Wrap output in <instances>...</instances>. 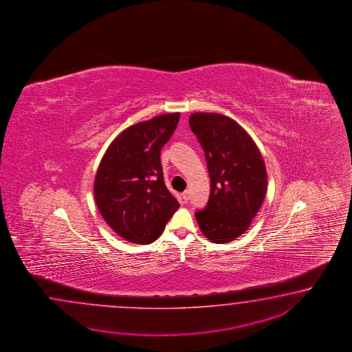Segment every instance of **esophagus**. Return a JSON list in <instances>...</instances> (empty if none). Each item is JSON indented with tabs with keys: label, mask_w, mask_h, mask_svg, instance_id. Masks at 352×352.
I'll list each match as a JSON object with an SVG mask.
<instances>
[{
	"label": "esophagus",
	"mask_w": 352,
	"mask_h": 352,
	"mask_svg": "<svg viewBox=\"0 0 352 352\" xmlns=\"http://www.w3.org/2000/svg\"><path fill=\"white\" fill-rule=\"evenodd\" d=\"M181 197H182V200H184V202L188 201V199H190V195H188V191H185V192H182V194H181Z\"/></svg>",
	"instance_id": "obj_1"
}]
</instances>
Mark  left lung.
Here are the masks:
<instances>
[{
	"mask_svg": "<svg viewBox=\"0 0 352 352\" xmlns=\"http://www.w3.org/2000/svg\"><path fill=\"white\" fill-rule=\"evenodd\" d=\"M190 128L205 152L209 201L195 212L202 234L217 244L247 232L267 192V170L254 141L232 118L194 113Z\"/></svg>",
	"mask_w": 352,
	"mask_h": 352,
	"instance_id": "1",
	"label": "left lung"
}]
</instances>
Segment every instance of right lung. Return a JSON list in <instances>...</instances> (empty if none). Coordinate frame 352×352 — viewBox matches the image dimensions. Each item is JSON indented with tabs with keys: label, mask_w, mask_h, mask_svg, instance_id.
<instances>
[{
	"label": "right lung",
	"mask_w": 352,
	"mask_h": 352,
	"mask_svg": "<svg viewBox=\"0 0 352 352\" xmlns=\"http://www.w3.org/2000/svg\"><path fill=\"white\" fill-rule=\"evenodd\" d=\"M179 113H168L123 131L98 167L94 197L105 223L123 239H157L179 201L165 185L161 150L171 138Z\"/></svg>",
	"instance_id": "obj_1"
}]
</instances>
